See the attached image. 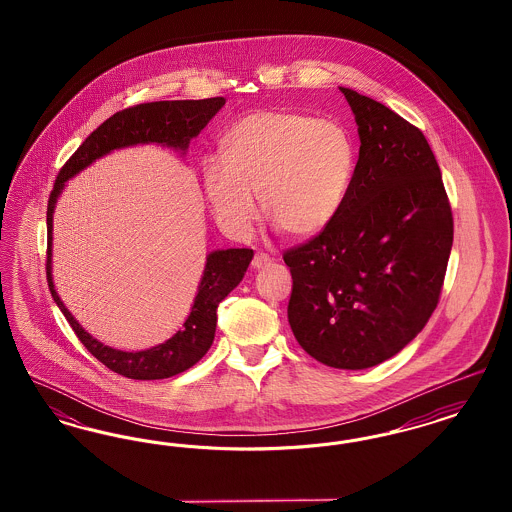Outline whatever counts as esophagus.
Returning a JSON list of instances; mask_svg holds the SVG:
<instances>
[{"label":"esophagus","instance_id":"34e87169","mask_svg":"<svg viewBox=\"0 0 512 512\" xmlns=\"http://www.w3.org/2000/svg\"><path fill=\"white\" fill-rule=\"evenodd\" d=\"M272 263V259L268 257L267 253H257L251 261V267L261 270V268H267Z\"/></svg>","mask_w":512,"mask_h":512}]
</instances>
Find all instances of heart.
I'll return each mask as SVG.
<instances>
[{
    "label": "heart",
    "instance_id": "heart-1",
    "mask_svg": "<svg viewBox=\"0 0 512 512\" xmlns=\"http://www.w3.org/2000/svg\"><path fill=\"white\" fill-rule=\"evenodd\" d=\"M224 155L201 161L211 211L224 232L251 234L263 213L286 234L305 238L340 215L357 169L353 132L336 119L293 109H268L236 122Z\"/></svg>",
    "mask_w": 512,
    "mask_h": 512
}]
</instances>
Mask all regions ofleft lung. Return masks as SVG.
Here are the masks:
<instances>
[{
	"mask_svg": "<svg viewBox=\"0 0 512 512\" xmlns=\"http://www.w3.org/2000/svg\"><path fill=\"white\" fill-rule=\"evenodd\" d=\"M340 90L359 126V161L340 215L284 253L288 320L318 363L363 370L397 355L438 307L453 215L424 134L380 101Z\"/></svg>",
	"mask_w": 512,
	"mask_h": 512,
	"instance_id": "1",
	"label": "left lung"
}]
</instances>
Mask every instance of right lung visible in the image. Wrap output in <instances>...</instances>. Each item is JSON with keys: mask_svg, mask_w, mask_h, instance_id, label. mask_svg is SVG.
Segmentation results:
<instances>
[{"mask_svg": "<svg viewBox=\"0 0 512 512\" xmlns=\"http://www.w3.org/2000/svg\"><path fill=\"white\" fill-rule=\"evenodd\" d=\"M224 98L180 99V101H153L124 109L109 117L82 142L65 163L55 180L48 203V286L53 301L73 326L74 334L99 363L113 372L132 380H163L194 366L213 345L217 330V309L220 301L232 292L244 278L253 259V249H217L207 255L205 270L197 286L194 305L184 320L182 330L172 338L144 351H121L90 336L65 307L55 292L51 274V245H53V211L67 180L84 171L107 153L122 147L157 144L186 153L190 140L211 121Z\"/></svg>", "mask_w": 512, "mask_h": 512, "instance_id": "obj_1", "label": "right lung"}]
</instances>
